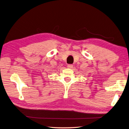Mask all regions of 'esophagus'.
I'll list each match as a JSON object with an SVG mask.
<instances>
[{
    "label": "esophagus",
    "instance_id": "esophagus-1",
    "mask_svg": "<svg viewBox=\"0 0 129 129\" xmlns=\"http://www.w3.org/2000/svg\"><path fill=\"white\" fill-rule=\"evenodd\" d=\"M67 67L68 68H69V69H72V68H73V65L72 64H68L67 65Z\"/></svg>",
    "mask_w": 129,
    "mask_h": 129
}]
</instances>
